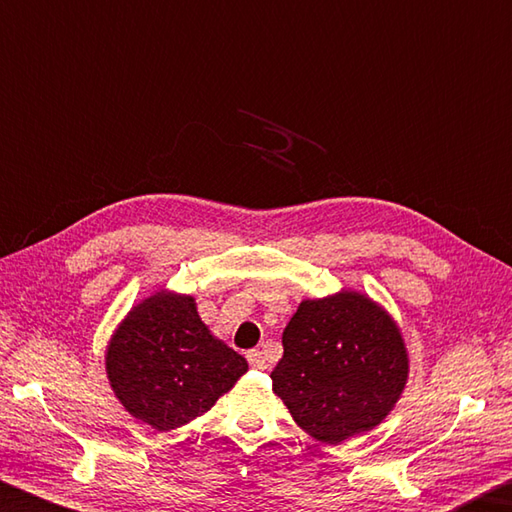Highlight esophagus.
<instances>
[{"instance_id":"34e87169","label":"esophagus","mask_w":512,"mask_h":512,"mask_svg":"<svg viewBox=\"0 0 512 512\" xmlns=\"http://www.w3.org/2000/svg\"><path fill=\"white\" fill-rule=\"evenodd\" d=\"M247 362L251 369H258V371H265L267 369V357L263 351H258V348H254V351L247 353Z\"/></svg>"}]
</instances>
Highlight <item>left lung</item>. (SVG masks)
<instances>
[{"label": "left lung", "instance_id": "8db88e82", "mask_svg": "<svg viewBox=\"0 0 512 512\" xmlns=\"http://www.w3.org/2000/svg\"><path fill=\"white\" fill-rule=\"evenodd\" d=\"M270 378L303 432L339 445L391 414L407 387L409 355L389 312L344 288L299 303Z\"/></svg>", "mask_w": 512, "mask_h": 512}]
</instances>
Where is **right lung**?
<instances>
[{"mask_svg": "<svg viewBox=\"0 0 512 512\" xmlns=\"http://www.w3.org/2000/svg\"><path fill=\"white\" fill-rule=\"evenodd\" d=\"M247 360L213 337L191 294L161 288L139 301L105 348V373L132 418L170 432L209 411Z\"/></svg>", "mask_w": 512, "mask_h": 512, "instance_id": "add662e5", "label": "right lung"}]
</instances>
